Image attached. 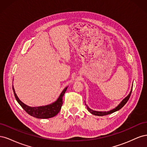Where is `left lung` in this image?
I'll list each match as a JSON object with an SVG mask.
<instances>
[{
	"label": "left lung",
	"instance_id": "obj_1",
	"mask_svg": "<svg viewBox=\"0 0 147 147\" xmlns=\"http://www.w3.org/2000/svg\"><path fill=\"white\" fill-rule=\"evenodd\" d=\"M132 89L131 90V91L129 94V95L126 97V98H124V99L121 101V103H120V104L116 108L113 109V110H110V111H109V112H97V111L92 110L91 109H90V108L88 107L86 105V104H85V105H86V106L87 107L88 110L89 112H90L91 113H92V114H93V115H97V116H104V115H109V114H110V113H113V112H116V111H118V110H119V109H121L126 104V102L128 101L129 99V97H130L131 94V92H132Z\"/></svg>",
	"mask_w": 147,
	"mask_h": 147
}]
</instances>
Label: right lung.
<instances>
[{
  "label": "right lung",
  "instance_id": "1",
  "mask_svg": "<svg viewBox=\"0 0 147 147\" xmlns=\"http://www.w3.org/2000/svg\"><path fill=\"white\" fill-rule=\"evenodd\" d=\"M67 89V87L65 88L63 91L61 92L60 96L57 100L54 103L51 104L42 106V107H32L28 106L27 105L24 104L23 102H22L17 95L16 94L14 88L13 86V90L14 92V95L16 98V100L18 102L19 104L21 106L26 112H27L30 116L33 117L40 118V119H45V118H50L56 116V115L59 112V111L61 109V107L63 104V97L65 94V92Z\"/></svg>",
  "mask_w": 147,
  "mask_h": 147
}]
</instances>
